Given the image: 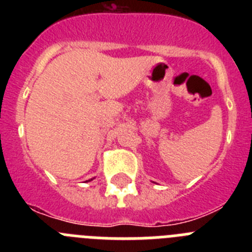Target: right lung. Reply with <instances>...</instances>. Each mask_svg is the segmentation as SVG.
<instances>
[{
	"instance_id": "right-lung-1",
	"label": "right lung",
	"mask_w": 252,
	"mask_h": 252,
	"mask_svg": "<svg viewBox=\"0 0 252 252\" xmlns=\"http://www.w3.org/2000/svg\"><path fill=\"white\" fill-rule=\"evenodd\" d=\"M91 180H93V179H90V180H87V182H91Z\"/></svg>"
}]
</instances>
